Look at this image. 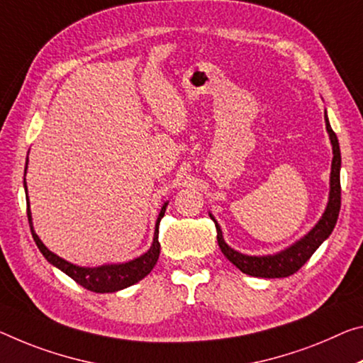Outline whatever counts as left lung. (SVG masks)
Segmentation results:
<instances>
[{
  "label": "left lung",
  "instance_id": "1",
  "mask_svg": "<svg viewBox=\"0 0 363 363\" xmlns=\"http://www.w3.org/2000/svg\"><path fill=\"white\" fill-rule=\"evenodd\" d=\"M325 124L333 145L330 197H328L325 213L321 215L318 223H316L303 238L296 240V242L287 247V249L276 252V254L272 255H245L240 254L238 250H234L233 247H229L224 242L220 224H218L215 216L210 213V218L215 221L216 226L218 245H220L224 257H226L233 264H235L242 273L257 276V278H286V276L294 274L302 268V264L313 255V252L330 238L333 229H335L339 210H341V177H339V172H341V150H339L337 137L331 129L326 111Z\"/></svg>",
  "mask_w": 363,
  "mask_h": 363
}]
</instances>
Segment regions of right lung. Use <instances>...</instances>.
I'll use <instances>...</instances> for the list:
<instances>
[{"label":"right lung","mask_w":363,"mask_h":363,"mask_svg":"<svg viewBox=\"0 0 363 363\" xmlns=\"http://www.w3.org/2000/svg\"><path fill=\"white\" fill-rule=\"evenodd\" d=\"M28 161V158H27ZM26 172H27V163H26ZM24 187H26V200H27V218H28V224H30V231H32V238L35 240L37 247L42 252L43 257L47 260L56 267L57 269H61L62 273H66L69 278H72L77 284H80L85 289L94 291V292H100V294H105V292H116L121 289H125L132 284L139 283L140 279L145 278V276L152 272L155 264L158 262L160 257V242H158V226L161 218L164 216L166 206H168V202H166L163 206H161L160 215L157 224H155V234H153V242L150 245L145 254H142L140 257L134 258V260H129L125 263H108V264H101V267H79V264H74L71 262L65 260V258L57 257L53 254L47 245H45L42 240L33 229V223H32V211H30V202H28V195H27V182L24 179Z\"/></svg>","instance_id":"obj_1"}]
</instances>
